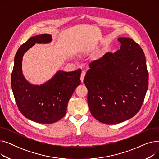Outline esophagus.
Returning a JSON list of instances; mask_svg holds the SVG:
<instances>
[{"label":"esophagus","mask_w":159,"mask_h":159,"mask_svg":"<svg viewBox=\"0 0 159 159\" xmlns=\"http://www.w3.org/2000/svg\"><path fill=\"white\" fill-rule=\"evenodd\" d=\"M85 75H86V71H82V73H81V75H80V80H81L82 82H83V81H84Z\"/></svg>","instance_id":"34e87169"}]
</instances>
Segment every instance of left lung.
Here are the masks:
<instances>
[{"mask_svg":"<svg viewBox=\"0 0 159 159\" xmlns=\"http://www.w3.org/2000/svg\"><path fill=\"white\" fill-rule=\"evenodd\" d=\"M118 40L120 49L91 62L84 79L89 111L95 119L106 124H118L135 116L148 88L143 49L131 39Z\"/></svg>","mask_w":159,"mask_h":159,"instance_id":"left-lung-1","label":"left lung"}]
</instances>
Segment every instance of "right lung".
Returning <instances> with one entry per match:
<instances>
[{"instance_id": "1", "label": "right lung", "mask_w": 159, "mask_h": 159, "mask_svg": "<svg viewBox=\"0 0 159 159\" xmlns=\"http://www.w3.org/2000/svg\"><path fill=\"white\" fill-rule=\"evenodd\" d=\"M52 41L49 34L30 38L17 50L11 73V88L19 111L27 119L40 124H52L66 115L69 100L80 84L81 70L65 72L58 71L48 81L34 85L22 73V58L28 50L37 44Z\"/></svg>"}]
</instances>
